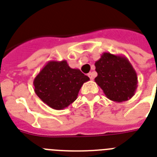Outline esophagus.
Instances as JSON below:
<instances>
[{
    "instance_id": "34e87169",
    "label": "esophagus",
    "mask_w": 157,
    "mask_h": 157,
    "mask_svg": "<svg viewBox=\"0 0 157 157\" xmlns=\"http://www.w3.org/2000/svg\"><path fill=\"white\" fill-rule=\"evenodd\" d=\"M87 75H88V77L90 78V79L91 80L93 79V75H92V73H89Z\"/></svg>"
}]
</instances>
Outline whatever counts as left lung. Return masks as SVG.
Listing matches in <instances>:
<instances>
[{
	"label": "left lung",
	"instance_id": "1",
	"mask_svg": "<svg viewBox=\"0 0 157 157\" xmlns=\"http://www.w3.org/2000/svg\"><path fill=\"white\" fill-rule=\"evenodd\" d=\"M95 66V82L108 99L123 102L133 98L138 87V76L126 57L104 52Z\"/></svg>",
	"mask_w": 157,
	"mask_h": 157
}]
</instances>
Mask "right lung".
I'll use <instances>...</instances> for the list:
<instances>
[{"mask_svg":"<svg viewBox=\"0 0 157 157\" xmlns=\"http://www.w3.org/2000/svg\"><path fill=\"white\" fill-rule=\"evenodd\" d=\"M89 78L78 69H72L66 60H50L33 80L34 92L54 110H64L75 101Z\"/></svg>","mask_w":157,"mask_h":157,"instance_id":"add662e5","label":"right lung"}]
</instances>
